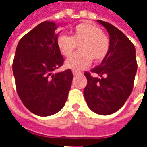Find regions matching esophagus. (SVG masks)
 Wrapping results in <instances>:
<instances>
[{"label": "esophagus", "mask_w": 147, "mask_h": 147, "mask_svg": "<svg viewBox=\"0 0 147 147\" xmlns=\"http://www.w3.org/2000/svg\"><path fill=\"white\" fill-rule=\"evenodd\" d=\"M72 73H73L74 76H77V75H81L82 72H81V71H78L73 70L72 71Z\"/></svg>", "instance_id": "obj_1"}]
</instances>
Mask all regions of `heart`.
<instances>
[{"instance_id":"obj_1","label":"heart","mask_w":147,"mask_h":147,"mask_svg":"<svg viewBox=\"0 0 147 147\" xmlns=\"http://www.w3.org/2000/svg\"><path fill=\"white\" fill-rule=\"evenodd\" d=\"M57 44L65 57L73 54L79 45L80 51L66 61L65 66L73 70H81L89 67L92 61L98 64L105 60L110 49V39L97 25L86 22L76 26L71 37H58Z\"/></svg>"}]
</instances>
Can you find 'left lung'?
Masks as SVG:
<instances>
[{"instance_id":"1","label":"left lung","mask_w":147,"mask_h":147,"mask_svg":"<svg viewBox=\"0 0 147 147\" xmlns=\"http://www.w3.org/2000/svg\"><path fill=\"white\" fill-rule=\"evenodd\" d=\"M98 22L108 31L110 49L101 64L90 71L99 78L85 71L87 84L83 93L91 110L109 115L119 110L132 92L138 65L135 45L126 35L109 23Z\"/></svg>"}]
</instances>
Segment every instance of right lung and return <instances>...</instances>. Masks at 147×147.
Masks as SVG:
<instances>
[{
  "instance_id": "right-lung-1",
  "label": "right lung",
  "mask_w": 147,
  "mask_h": 147,
  "mask_svg": "<svg viewBox=\"0 0 147 147\" xmlns=\"http://www.w3.org/2000/svg\"><path fill=\"white\" fill-rule=\"evenodd\" d=\"M57 27L53 22L44 21L26 34L12 63L18 95L27 109L40 117L64 107L73 79L70 69L53 74L64 61L57 44Z\"/></svg>"
}]
</instances>
